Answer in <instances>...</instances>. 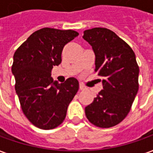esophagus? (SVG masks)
I'll return each mask as SVG.
<instances>
[{"label": "esophagus", "instance_id": "esophagus-1", "mask_svg": "<svg viewBox=\"0 0 153 153\" xmlns=\"http://www.w3.org/2000/svg\"><path fill=\"white\" fill-rule=\"evenodd\" d=\"M79 89H80V90H85V86L83 84H79Z\"/></svg>", "mask_w": 153, "mask_h": 153}]
</instances>
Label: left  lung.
Listing matches in <instances>:
<instances>
[{
	"label": "left lung",
	"instance_id": "1",
	"mask_svg": "<svg viewBox=\"0 0 153 153\" xmlns=\"http://www.w3.org/2000/svg\"><path fill=\"white\" fill-rule=\"evenodd\" d=\"M83 38L92 46L96 68L103 90L85 107L88 120L100 128H110L128 115L138 92L139 66L131 47L106 28L84 31Z\"/></svg>",
	"mask_w": 153,
	"mask_h": 153
}]
</instances>
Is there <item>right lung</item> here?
<instances>
[{"label": "right lung", "instance_id": "obj_1", "mask_svg": "<svg viewBox=\"0 0 153 153\" xmlns=\"http://www.w3.org/2000/svg\"><path fill=\"white\" fill-rule=\"evenodd\" d=\"M79 35L74 30L43 28L34 32L15 51L12 72L23 113L31 124L51 129L65 119L67 109L79 90L72 77L58 84L51 70L62 62L64 45Z\"/></svg>", "mask_w": 153, "mask_h": 153}]
</instances>
